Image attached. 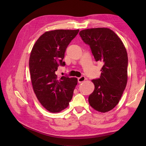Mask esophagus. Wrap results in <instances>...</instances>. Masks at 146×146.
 I'll list each match as a JSON object with an SVG mask.
<instances>
[{
    "label": "esophagus",
    "mask_w": 146,
    "mask_h": 146,
    "mask_svg": "<svg viewBox=\"0 0 146 146\" xmlns=\"http://www.w3.org/2000/svg\"><path fill=\"white\" fill-rule=\"evenodd\" d=\"M78 80L79 83H82V82H83L84 81H85V80H86V78L85 77V76H81V77L79 78L78 79Z\"/></svg>",
    "instance_id": "34e87169"
}]
</instances>
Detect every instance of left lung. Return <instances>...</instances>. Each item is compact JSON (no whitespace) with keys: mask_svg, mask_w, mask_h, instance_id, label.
Returning a JSON list of instances; mask_svg holds the SVG:
<instances>
[{"mask_svg":"<svg viewBox=\"0 0 146 146\" xmlns=\"http://www.w3.org/2000/svg\"><path fill=\"white\" fill-rule=\"evenodd\" d=\"M79 35L89 45L96 61L101 62L100 78L92 81L94 92L89 96L90 105L106 112L118 104L127 83L128 56L124 44L113 31L106 28L86 29Z\"/></svg>","mask_w":146,"mask_h":146,"instance_id":"1","label":"left lung"}]
</instances>
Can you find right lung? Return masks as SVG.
I'll list each match as a JSON object with an SVG mask.
<instances>
[{"label": "right lung", "instance_id": "obj_1", "mask_svg": "<svg viewBox=\"0 0 146 146\" xmlns=\"http://www.w3.org/2000/svg\"><path fill=\"white\" fill-rule=\"evenodd\" d=\"M77 30L56 29L47 31L38 38L29 60L31 79L38 100L51 112L66 108L72 99L78 79L56 74L63 61L68 45L77 35Z\"/></svg>", "mask_w": 146, "mask_h": 146}]
</instances>
